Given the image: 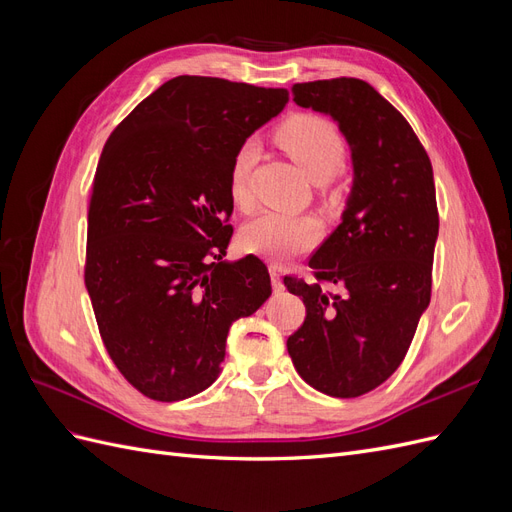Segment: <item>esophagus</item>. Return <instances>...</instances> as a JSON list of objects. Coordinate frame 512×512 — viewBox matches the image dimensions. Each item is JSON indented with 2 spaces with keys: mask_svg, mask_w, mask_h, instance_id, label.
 Returning <instances> with one entry per match:
<instances>
[{
  "mask_svg": "<svg viewBox=\"0 0 512 512\" xmlns=\"http://www.w3.org/2000/svg\"><path fill=\"white\" fill-rule=\"evenodd\" d=\"M269 273H271V280H273V290H275V292H282V290H284V282H282V271H280V267L271 265Z\"/></svg>",
  "mask_w": 512,
  "mask_h": 512,
  "instance_id": "1",
  "label": "esophagus"
}]
</instances>
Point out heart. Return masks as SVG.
Segmentation results:
<instances>
[{"mask_svg": "<svg viewBox=\"0 0 512 512\" xmlns=\"http://www.w3.org/2000/svg\"><path fill=\"white\" fill-rule=\"evenodd\" d=\"M275 138L314 181H333L346 162V141L329 119L320 115L299 113L288 117L275 130ZM260 147L254 138H245L230 160L228 188L235 203H250V177L258 160ZM320 222L312 215H294L282 211H267L243 228V247L247 252L269 260H286L303 254L318 243Z\"/></svg>", "mask_w": 512, "mask_h": 512, "instance_id": "obj_1", "label": "heart"}]
</instances>
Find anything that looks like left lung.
I'll list each match as a JSON object with an SVG mask.
<instances>
[{
  "label": "left lung",
  "instance_id": "8db88e82",
  "mask_svg": "<svg viewBox=\"0 0 512 512\" xmlns=\"http://www.w3.org/2000/svg\"><path fill=\"white\" fill-rule=\"evenodd\" d=\"M292 96L339 123L354 183L342 224L309 258L314 280L284 277L305 303L286 346L316 391L361 397L395 374L431 299L440 226L433 170L406 117L369 83H297Z\"/></svg>",
  "mask_w": 512,
  "mask_h": 512
}]
</instances>
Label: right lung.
Instances as JSON below:
<instances>
[{
  "label": "right lung",
  "instance_id": "right-lung-1",
  "mask_svg": "<svg viewBox=\"0 0 512 512\" xmlns=\"http://www.w3.org/2000/svg\"><path fill=\"white\" fill-rule=\"evenodd\" d=\"M286 89L175 76L108 136L87 211L85 286L104 348L138 393L188 399L220 374L237 318L269 299L256 256L224 262L230 160Z\"/></svg>",
  "mask_w": 512,
  "mask_h": 512
}]
</instances>
